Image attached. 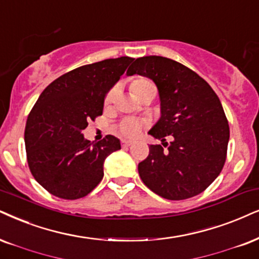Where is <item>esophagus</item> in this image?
<instances>
[{
  "label": "esophagus",
  "instance_id": "obj_1",
  "mask_svg": "<svg viewBox=\"0 0 259 259\" xmlns=\"http://www.w3.org/2000/svg\"><path fill=\"white\" fill-rule=\"evenodd\" d=\"M133 145V141H129V140H123L122 141V146L123 147H129Z\"/></svg>",
  "mask_w": 259,
  "mask_h": 259
}]
</instances>
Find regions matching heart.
<instances>
[{
	"label": "heart",
	"mask_w": 259,
	"mask_h": 259,
	"mask_svg": "<svg viewBox=\"0 0 259 259\" xmlns=\"http://www.w3.org/2000/svg\"><path fill=\"white\" fill-rule=\"evenodd\" d=\"M132 91L135 96L141 99L147 94L149 93H155L156 94V87L152 81L148 80L146 77H137L132 82ZM114 96H116V88H112V90L109 91V93L106 94L105 100H104V104L105 106H109L111 103H112L114 99ZM148 125V119L146 118H134V117H127V118H124L119 124V133L122 134L123 136L130 137V139H134V137H137L142 133V130Z\"/></svg>",
	"instance_id": "heart-1"
}]
</instances>
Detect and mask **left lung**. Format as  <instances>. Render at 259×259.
<instances>
[{"label":"left lung","mask_w":259,"mask_h":259,"mask_svg":"<svg viewBox=\"0 0 259 259\" xmlns=\"http://www.w3.org/2000/svg\"><path fill=\"white\" fill-rule=\"evenodd\" d=\"M126 74L152 78L161 101V117L148 134L168 150L149 146V155L139 163L142 182L171 201L201 194L220 175L227 156L230 126L217 93L194 70L161 56L137 58ZM169 135L168 145L164 137Z\"/></svg>","instance_id":"left-lung-1"}]
</instances>
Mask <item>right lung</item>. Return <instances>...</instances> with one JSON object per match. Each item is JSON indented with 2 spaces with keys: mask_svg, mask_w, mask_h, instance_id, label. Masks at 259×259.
I'll use <instances>...</instances> for the list:
<instances>
[{
  "mask_svg": "<svg viewBox=\"0 0 259 259\" xmlns=\"http://www.w3.org/2000/svg\"><path fill=\"white\" fill-rule=\"evenodd\" d=\"M134 61L104 60L62 75L42 91L28 114L25 146L29 171L51 195L84 197L104 177V161L120 149L117 137L91 142L82 132L103 114L104 98Z\"/></svg>",
  "mask_w": 259,
  "mask_h": 259,
  "instance_id": "right-lung-1",
  "label": "right lung"
}]
</instances>
